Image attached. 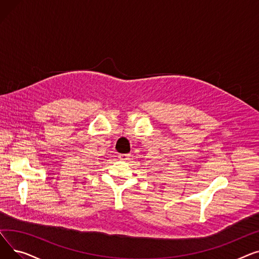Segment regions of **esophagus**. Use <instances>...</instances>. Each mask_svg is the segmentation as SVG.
<instances>
[{"mask_svg": "<svg viewBox=\"0 0 259 259\" xmlns=\"http://www.w3.org/2000/svg\"><path fill=\"white\" fill-rule=\"evenodd\" d=\"M118 158L122 161H127L129 159V155L128 154H118Z\"/></svg>", "mask_w": 259, "mask_h": 259, "instance_id": "1", "label": "esophagus"}]
</instances>
